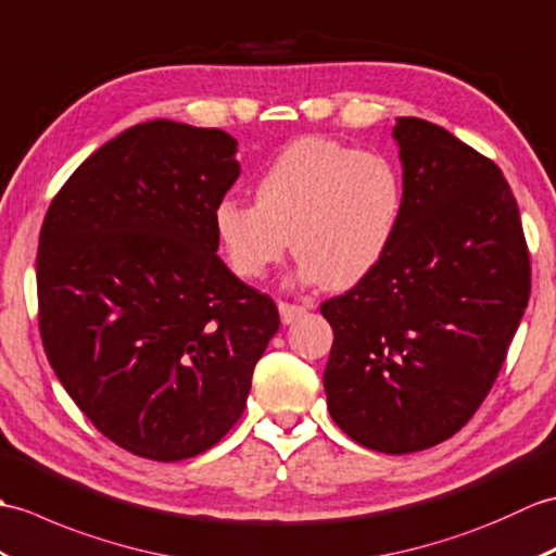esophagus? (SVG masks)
Instances as JSON below:
<instances>
[{"label":"esophagus","instance_id":"esophagus-1","mask_svg":"<svg viewBox=\"0 0 556 556\" xmlns=\"http://www.w3.org/2000/svg\"><path fill=\"white\" fill-rule=\"evenodd\" d=\"M312 304H290V302H278V312H280V320L286 326L294 324L300 316L306 314V309H309Z\"/></svg>","mask_w":556,"mask_h":556}]
</instances>
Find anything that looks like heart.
I'll use <instances>...</instances> for the list:
<instances>
[{"label": "heart", "mask_w": 556, "mask_h": 556, "mask_svg": "<svg viewBox=\"0 0 556 556\" xmlns=\"http://www.w3.org/2000/svg\"><path fill=\"white\" fill-rule=\"evenodd\" d=\"M404 214V178L388 154L326 138L288 144L254 182V204L224 200L214 232L236 276L262 278L300 256L298 280L352 288L382 262Z\"/></svg>", "instance_id": "heart-1"}]
</instances>
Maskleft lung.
<instances>
[{"label":"left lung","instance_id":"obj_1","mask_svg":"<svg viewBox=\"0 0 556 556\" xmlns=\"http://www.w3.org/2000/svg\"><path fill=\"white\" fill-rule=\"evenodd\" d=\"M404 214L382 262L320 304L328 412L359 445L409 454L462 430L528 306L530 258L509 182L488 156L402 116Z\"/></svg>","mask_w":556,"mask_h":556}]
</instances>
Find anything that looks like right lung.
Here are the masks:
<instances>
[{"instance_id": "1", "label": "right lung", "mask_w": 556, "mask_h": 556, "mask_svg": "<svg viewBox=\"0 0 556 556\" xmlns=\"http://www.w3.org/2000/svg\"><path fill=\"white\" fill-rule=\"evenodd\" d=\"M236 152L226 130L138 123L73 170L40 230L47 359L94 428L144 459L214 447L280 326L216 254Z\"/></svg>"}]
</instances>
